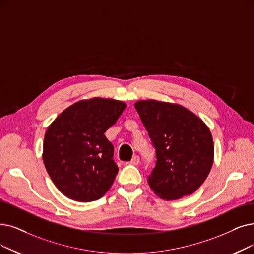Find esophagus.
<instances>
[{"label": "esophagus", "mask_w": 254, "mask_h": 254, "mask_svg": "<svg viewBox=\"0 0 254 254\" xmlns=\"http://www.w3.org/2000/svg\"><path fill=\"white\" fill-rule=\"evenodd\" d=\"M129 164L132 165V166H137L139 164V157L138 156H134L132 159L129 161Z\"/></svg>", "instance_id": "34e87169"}]
</instances>
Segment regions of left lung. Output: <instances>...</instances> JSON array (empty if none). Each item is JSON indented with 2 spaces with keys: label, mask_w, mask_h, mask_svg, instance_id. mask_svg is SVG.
Wrapping results in <instances>:
<instances>
[{
  "label": "left lung",
  "mask_w": 254,
  "mask_h": 254,
  "mask_svg": "<svg viewBox=\"0 0 254 254\" xmlns=\"http://www.w3.org/2000/svg\"><path fill=\"white\" fill-rule=\"evenodd\" d=\"M135 109L156 151V165L148 184L165 200L195 192L208 176L215 148L209 128L182 105L140 100Z\"/></svg>",
  "instance_id": "1"
}]
</instances>
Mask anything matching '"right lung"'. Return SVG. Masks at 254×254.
<instances>
[{"label": "right lung", "mask_w": 254, "mask_h": 254, "mask_svg": "<svg viewBox=\"0 0 254 254\" xmlns=\"http://www.w3.org/2000/svg\"><path fill=\"white\" fill-rule=\"evenodd\" d=\"M125 107L115 99L81 100L48 127L43 160L53 184L67 198L95 201L113 186L119 168L113 159L114 146L104 133Z\"/></svg>", "instance_id": "right-lung-1"}]
</instances>
